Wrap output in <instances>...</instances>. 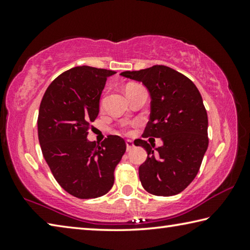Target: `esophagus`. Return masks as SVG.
Segmentation results:
<instances>
[{"label":"esophagus","mask_w":250,"mask_h":250,"mask_svg":"<svg viewBox=\"0 0 250 250\" xmlns=\"http://www.w3.org/2000/svg\"><path fill=\"white\" fill-rule=\"evenodd\" d=\"M125 146H126V151H128V152H130L134 147L133 142L131 141V140H126L125 141Z\"/></svg>","instance_id":"1"}]
</instances>
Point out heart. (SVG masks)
I'll list each match as a JSON object with an SVG mask.
<instances>
[{
	"mask_svg": "<svg viewBox=\"0 0 250 250\" xmlns=\"http://www.w3.org/2000/svg\"><path fill=\"white\" fill-rule=\"evenodd\" d=\"M135 87H138V84H130V86H128V87L125 88V92H128L129 90L133 89V88H135ZM124 130L125 131L126 133H129V126L128 125H124Z\"/></svg>",
	"mask_w": 250,
	"mask_h": 250,
	"instance_id": "obj_1",
	"label": "heart"
}]
</instances>
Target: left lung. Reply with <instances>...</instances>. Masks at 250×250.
Returning a JSON list of instances; mask_svg holds the SVG:
<instances>
[{"instance_id":"left-lung-1","label":"left lung","mask_w":250,"mask_h":250,"mask_svg":"<svg viewBox=\"0 0 250 250\" xmlns=\"http://www.w3.org/2000/svg\"><path fill=\"white\" fill-rule=\"evenodd\" d=\"M120 75L141 82L149 90L150 120L142 137L163 141L155 150L141 139L134 141L147 153L139 167L141 184L153 195H176L195 179L208 146V120L200 91L191 79L163 65Z\"/></svg>"}]
</instances>
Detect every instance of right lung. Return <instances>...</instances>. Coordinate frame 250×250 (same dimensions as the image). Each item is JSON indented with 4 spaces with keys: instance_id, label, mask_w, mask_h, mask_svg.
<instances>
[{
    "instance_id": "right-lung-1",
    "label": "right lung",
    "mask_w": 250,
    "mask_h": 250,
    "mask_svg": "<svg viewBox=\"0 0 250 250\" xmlns=\"http://www.w3.org/2000/svg\"><path fill=\"white\" fill-rule=\"evenodd\" d=\"M113 74L90 66L74 67L54 79L42 99L37 119L42 152L55 180L75 197L107 194L126 149L118 135H108L101 145L87 140L90 122L99 113L101 92Z\"/></svg>"
}]
</instances>
